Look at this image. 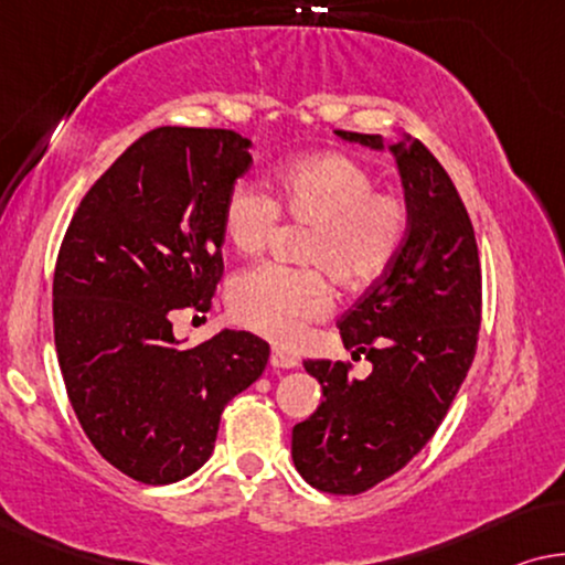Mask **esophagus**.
<instances>
[{
  "instance_id": "obj_1",
  "label": "esophagus",
  "mask_w": 565,
  "mask_h": 565,
  "mask_svg": "<svg viewBox=\"0 0 565 565\" xmlns=\"http://www.w3.org/2000/svg\"><path fill=\"white\" fill-rule=\"evenodd\" d=\"M271 365H274V369H297L299 361L294 359L291 353L281 351V348H274V351H271Z\"/></svg>"
}]
</instances>
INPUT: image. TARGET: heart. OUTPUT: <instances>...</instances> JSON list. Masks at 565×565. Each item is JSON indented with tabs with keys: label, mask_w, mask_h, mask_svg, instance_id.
Instances as JSON below:
<instances>
[{
	"label": "heart",
	"mask_w": 565,
	"mask_h": 565,
	"mask_svg": "<svg viewBox=\"0 0 565 565\" xmlns=\"http://www.w3.org/2000/svg\"><path fill=\"white\" fill-rule=\"evenodd\" d=\"M274 200L235 184L222 204V233L241 256H256L279 217L309 225L301 260L309 268L264 264L230 281L227 307L237 324L276 343H294L307 322L335 305L329 276L348 291L376 284L399 256L409 227L402 196L379 192L363 163L343 153L291 158L271 173Z\"/></svg>",
	"instance_id": "b5f03b06"
}]
</instances>
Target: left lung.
<instances>
[{
	"mask_svg": "<svg viewBox=\"0 0 565 565\" xmlns=\"http://www.w3.org/2000/svg\"><path fill=\"white\" fill-rule=\"evenodd\" d=\"M373 150L379 135L338 130ZM399 166L409 227L392 268L340 317L348 351L373 371L351 379V363L305 361L324 402L294 425L291 458L309 487L361 494L409 463L448 415L476 355L481 264L471 217L448 173L419 140L388 146Z\"/></svg>",
	"mask_w": 565,
	"mask_h": 565,
	"instance_id": "1",
	"label": "left lung"
}]
</instances>
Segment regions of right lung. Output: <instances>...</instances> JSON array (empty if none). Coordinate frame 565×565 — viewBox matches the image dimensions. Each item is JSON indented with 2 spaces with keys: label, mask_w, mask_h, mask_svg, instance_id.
<instances>
[{
  "label": "right lung",
  "mask_w": 565,
  "mask_h": 565,
  "mask_svg": "<svg viewBox=\"0 0 565 565\" xmlns=\"http://www.w3.org/2000/svg\"><path fill=\"white\" fill-rule=\"evenodd\" d=\"M222 127H156L102 173L63 235L53 335L86 438L142 483L186 479L212 456L220 415L268 363L266 340L222 330L194 348L173 309H210L222 279V204L250 169Z\"/></svg>",
  "instance_id": "right-lung-1"
}]
</instances>
